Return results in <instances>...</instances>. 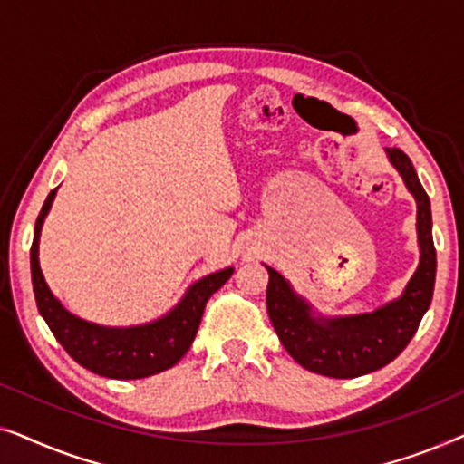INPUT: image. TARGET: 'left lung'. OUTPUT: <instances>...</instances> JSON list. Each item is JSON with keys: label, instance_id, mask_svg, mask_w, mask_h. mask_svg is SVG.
Wrapping results in <instances>:
<instances>
[{"label": "left lung", "instance_id": "1", "mask_svg": "<svg viewBox=\"0 0 464 464\" xmlns=\"http://www.w3.org/2000/svg\"><path fill=\"white\" fill-rule=\"evenodd\" d=\"M392 167L416 198L420 264L403 294L373 313L353 316H314L313 306L291 289L289 281L266 266L270 281L266 304L285 351L304 370L329 378H357L389 365L414 338L435 289L437 253L433 245L430 200L414 164L399 148H386Z\"/></svg>", "mask_w": 464, "mask_h": 464}]
</instances>
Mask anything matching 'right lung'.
Here are the masks:
<instances>
[{
	"instance_id": "right-lung-1",
	"label": "right lung",
	"mask_w": 464,
	"mask_h": 464,
	"mask_svg": "<svg viewBox=\"0 0 464 464\" xmlns=\"http://www.w3.org/2000/svg\"><path fill=\"white\" fill-rule=\"evenodd\" d=\"M56 188L48 194L35 221L31 245V283L37 310L48 323L50 332L82 367L113 380H137L173 367L189 351L198 332L202 313L215 291L232 276L234 268L213 272L186 291L181 302L162 316L137 327H103L88 323L65 310L48 289L40 268V232L53 207Z\"/></svg>"
}]
</instances>
